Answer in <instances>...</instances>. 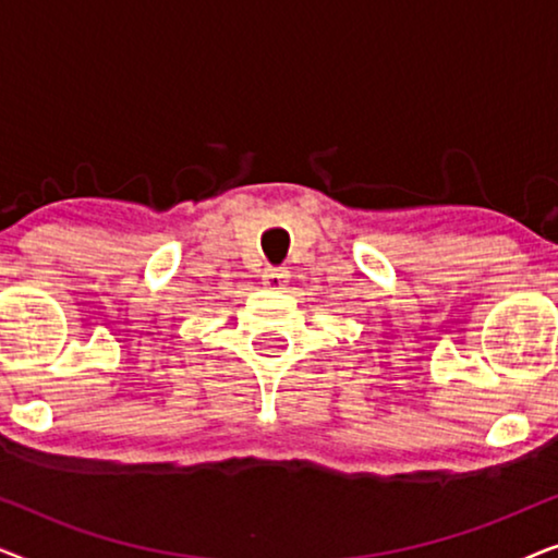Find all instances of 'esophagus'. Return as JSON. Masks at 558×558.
<instances>
[{"label":"esophagus","mask_w":558,"mask_h":558,"mask_svg":"<svg viewBox=\"0 0 558 558\" xmlns=\"http://www.w3.org/2000/svg\"><path fill=\"white\" fill-rule=\"evenodd\" d=\"M289 281V271L281 269V266H269V269H264V287L266 289H274V292H279V289H284V284Z\"/></svg>","instance_id":"34e87169"}]
</instances>
